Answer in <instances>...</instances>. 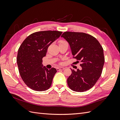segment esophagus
Masks as SVG:
<instances>
[{"mask_svg":"<svg viewBox=\"0 0 120 120\" xmlns=\"http://www.w3.org/2000/svg\"><path fill=\"white\" fill-rule=\"evenodd\" d=\"M64 70V68H63V67H61V68H56V70H57V71H61V70Z\"/></svg>","mask_w":120,"mask_h":120,"instance_id":"34e87169","label":"esophagus"}]
</instances>
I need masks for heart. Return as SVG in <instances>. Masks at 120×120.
<instances>
[{"label": "heart", "instance_id": "b5f03b06", "mask_svg": "<svg viewBox=\"0 0 120 120\" xmlns=\"http://www.w3.org/2000/svg\"><path fill=\"white\" fill-rule=\"evenodd\" d=\"M66 42V41H62V40H61V41H59L60 44V43H64V42Z\"/></svg>", "mask_w": 120, "mask_h": 120}]
</instances>
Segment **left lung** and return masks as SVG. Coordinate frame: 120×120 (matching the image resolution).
<instances>
[{"instance_id": "obj_1", "label": "left lung", "mask_w": 120, "mask_h": 120, "mask_svg": "<svg viewBox=\"0 0 120 120\" xmlns=\"http://www.w3.org/2000/svg\"><path fill=\"white\" fill-rule=\"evenodd\" d=\"M70 45L73 57L81 64L82 69L72 73L67 79L71 90L83 92L91 89L101 77L105 63L104 50L99 41L83 32H64L61 35Z\"/></svg>"}]
</instances>
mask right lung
Instances as JSON below:
<instances>
[{"instance_id":"obj_1","label":"right lung","mask_w":120,"mask_h":120,"mask_svg":"<svg viewBox=\"0 0 120 120\" xmlns=\"http://www.w3.org/2000/svg\"><path fill=\"white\" fill-rule=\"evenodd\" d=\"M62 32L48 30L35 32L24 39L18 50L17 64L20 75L29 88L45 91L52 85L57 71L48 70L42 64L49 46L59 38Z\"/></svg>"}]
</instances>
